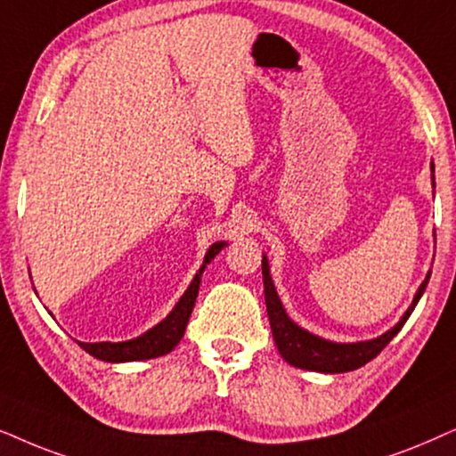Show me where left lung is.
Instances as JSON below:
<instances>
[{
    "instance_id": "obj_1",
    "label": "left lung",
    "mask_w": 456,
    "mask_h": 456,
    "mask_svg": "<svg viewBox=\"0 0 456 456\" xmlns=\"http://www.w3.org/2000/svg\"><path fill=\"white\" fill-rule=\"evenodd\" d=\"M432 173H434V162H432ZM434 179V177H432ZM263 281H265V302H266V313H269V323L273 330V339H275L279 354L283 356L289 365L298 369H308V371H319V373H346L354 371L362 365H367L369 361H373L387 344L392 342V338L403 330L406 319L411 317V313L415 311L419 298L428 288L429 273L426 281L419 285L415 298L409 311L403 314V319L398 321L392 330H387L384 336L369 339V342H354V344H338L323 339L319 336H313L306 330H302L288 317L285 308L279 300L275 285H273L271 273H269V260L263 256Z\"/></svg>"
}]
</instances>
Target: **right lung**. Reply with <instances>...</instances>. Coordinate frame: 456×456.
<instances>
[{"label": "right lung", "mask_w": 456, "mask_h": 456, "mask_svg": "<svg viewBox=\"0 0 456 456\" xmlns=\"http://www.w3.org/2000/svg\"><path fill=\"white\" fill-rule=\"evenodd\" d=\"M224 246H227V241H216V244H212L208 248V252H206L204 256L202 269L196 273V277H193L190 288L185 289V294L181 296L177 306L173 308L171 314H168L165 321H160L156 327H151V330L145 331L143 336H139L135 339H126V342H95V344L78 342V346H81L85 352H89L91 356H95V359L106 361V362L148 361V359H156V356L168 354V352L181 342V338H183L187 321H190L193 305H196L200 277H202L204 266L208 265Z\"/></svg>", "instance_id": "1"}]
</instances>
